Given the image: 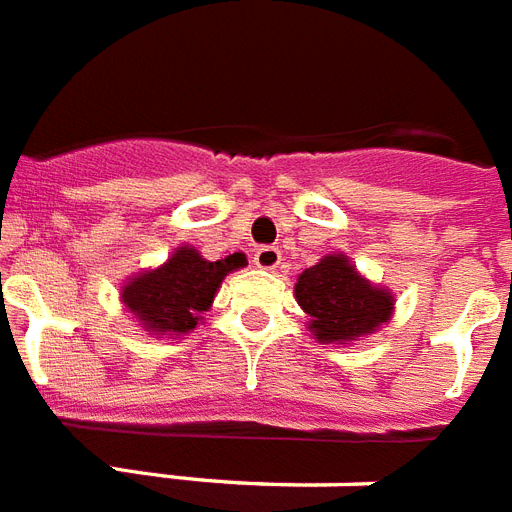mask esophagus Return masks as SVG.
Returning <instances> with one entry per match:
<instances>
[{
  "label": "esophagus",
  "instance_id": "34e87169",
  "mask_svg": "<svg viewBox=\"0 0 512 512\" xmlns=\"http://www.w3.org/2000/svg\"><path fill=\"white\" fill-rule=\"evenodd\" d=\"M280 261L282 253L275 245H261V248H256V253H253V264L259 269H277L280 267Z\"/></svg>",
  "mask_w": 512,
  "mask_h": 512
}]
</instances>
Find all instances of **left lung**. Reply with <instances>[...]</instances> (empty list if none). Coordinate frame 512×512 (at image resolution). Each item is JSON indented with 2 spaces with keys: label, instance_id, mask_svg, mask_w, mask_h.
Returning a JSON list of instances; mask_svg holds the SVG:
<instances>
[{
  "label": "left lung",
  "instance_id": "1",
  "mask_svg": "<svg viewBox=\"0 0 512 512\" xmlns=\"http://www.w3.org/2000/svg\"><path fill=\"white\" fill-rule=\"evenodd\" d=\"M296 301L322 343L359 341L394 314V296L359 275L343 253H327L298 275Z\"/></svg>",
  "mask_w": 512,
  "mask_h": 512
}]
</instances>
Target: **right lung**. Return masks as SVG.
Listing matches in <instances>:
<instances>
[{
  "label": "right lung",
  "mask_w": 512,
  "mask_h": 512,
  "mask_svg": "<svg viewBox=\"0 0 512 512\" xmlns=\"http://www.w3.org/2000/svg\"><path fill=\"white\" fill-rule=\"evenodd\" d=\"M245 264L243 253L206 261L192 245H182L166 264L126 282L121 301L150 335H185L211 309L224 277Z\"/></svg>",
  "instance_id": "right-lung-1"
}]
</instances>
